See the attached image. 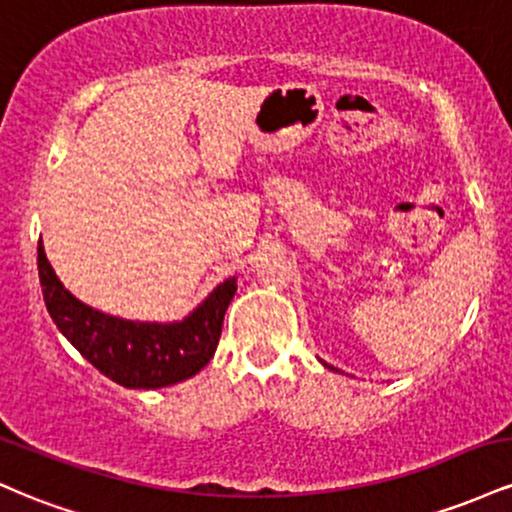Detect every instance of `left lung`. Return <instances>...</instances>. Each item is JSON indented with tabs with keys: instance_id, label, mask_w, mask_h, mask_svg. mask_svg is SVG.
<instances>
[{
	"instance_id": "8db88e82",
	"label": "left lung",
	"mask_w": 512,
	"mask_h": 512,
	"mask_svg": "<svg viewBox=\"0 0 512 512\" xmlns=\"http://www.w3.org/2000/svg\"><path fill=\"white\" fill-rule=\"evenodd\" d=\"M322 363H325V361H322ZM325 366H327V363H325ZM327 368H332V366H327Z\"/></svg>"
}]
</instances>
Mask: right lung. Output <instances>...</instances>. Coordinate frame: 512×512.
<instances>
[{"mask_svg":"<svg viewBox=\"0 0 512 512\" xmlns=\"http://www.w3.org/2000/svg\"><path fill=\"white\" fill-rule=\"evenodd\" d=\"M38 274L52 322L81 356L113 383L158 390L192 378L214 356L223 315L236 293L226 279L180 322H134L98 313L62 286L38 240Z\"/></svg>","mask_w":512,"mask_h":512,"instance_id":"obj_1","label":"right lung"}]
</instances>
